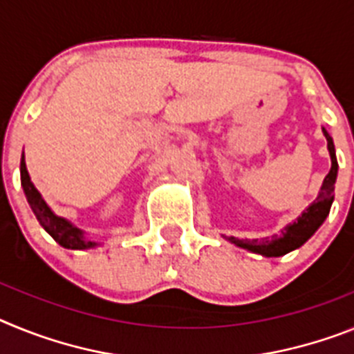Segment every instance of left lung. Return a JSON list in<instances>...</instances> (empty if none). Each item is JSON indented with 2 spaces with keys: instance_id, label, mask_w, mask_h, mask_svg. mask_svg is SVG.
I'll list each match as a JSON object with an SVG mask.
<instances>
[{
  "instance_id": "obj_1",
  "label": "left lung",
  "mask_w": 354,
  "mask_h": 354,
  "mask_svg": "<svg viewBox=\"0 0 354 354\" xmlns=\"http://www.w3.org/2000/svg\"><path fill=\"white\" fill-rule=\"evenodd\" d=\"M326 140H328V151H330L331 158V169L330 173L326 174L324 181H322L321 190H319L315 201L306 208L303 214L297 217L294 223L287 224L279 235H272L270 239H236V236H226V241L232 244L239 245L242 250H248L251 253L262 254V257H283V254L290 253V251L297 250L301 245L308 241L313 233L321 228V224L324 223L326 217L330 215L331 203L335 199V181H337V174H339V162H337V155H335V144L330 133L322 128Z\"/></svg>"
}]
</instances>
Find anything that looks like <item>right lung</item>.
Here are the masks:
<instances>
[{"label": "right lung", "mask_w": 354, "mask_h": 354, "mask_svg": "<svg viewBox=\"0 0 354 354\" xmlns=\"http://www.w3.org/2000/svg\"><path fill=\"white\" fill-rule=\"evenodd\" d=\"M21 185H23L24 196L28 199V205L33 214H35L37 221L41 223V226L49 235L53 236L55 242H58L66 250H92V248L101 245V242L87 239L84 230H80L78 226H75L66 217H60L49 208L41 192L32 183V178H30L28 169H26V162H24V153L21 156Z\"/></svg>", "instance_id": "obj_1"}]
</instances>
